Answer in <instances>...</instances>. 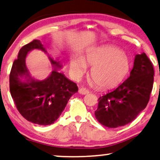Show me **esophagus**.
Wrapping results in <instances>:
<instances>
[{"mask_svg":"<svg viewBox=\"0 0 160 160\" xmlns=\"http://www.w3.org/2000/svg\"><path fill=\"white\" fill-rule=\"evenodd\" d=\"M78 92H79V93L81 95H86L89 93V90L85 89L84 88H79V90H78Z\"/></svg>","mask_w":160,"mask_h":160,"instance_id":"esophagus-1","label":"esophagus"}]
</instances>
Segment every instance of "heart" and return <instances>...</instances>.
<instances>
[{
  "instance_id": "obj_1",
  "label": "heart",
  "mask_w": 160,
  "mask_h": 160,
  "mask_svg": "<svg viewBox=\"0 0 160 160\" xmlns=\"http://www.w3.org/2000/svg\"><path fill=\"white\" fill-rule=\"evenodd\" d=\"M86 66L92 67L90 77L100 88L111 89L122 82L131 68L128 57L114 47H96L82 59L75 58L70 62L73 77L79 80L86 71Z\"/></svg>"
}]
</instances>
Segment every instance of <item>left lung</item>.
<instances>
[{
    "instance_id": "1",
    "label": "left lung",
    "mask_w": 160,
    "mask_h": 160,
    "mask_svg": "<svg viewBox=\"0 0 160 160\" xmlns=\"http://www.w3.org/2000/svg\"><path fill=\"white\" fill-rule=\"evenodd\" d=\"M154 68L144 52L137 54L130 76L115 90L98 98L95 116L108 128L128 124L146 108L154 82Z\"/></svg>"
}]
</instances>
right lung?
Wrapping results in <instances>:
<instances>
[{
    "mask_svg": "<svg viewBox=\"0 0 160 160\" xmlns=\"http://www.w3.org/2000/svg\"><path fill=\"white\" fill-rule=\"evenodd\" d=\"M34 49L47 54L42 42L37 39L20 49L11 70L10 92L23 118L36 124L51 125L59 117L69 99L78 92V88L76 83L58 72L57 69L62 68V65L49 55L54 67L50 75L43 80L32 78L26 65V57Z\"/></svg>",
    "mask_w": 160,
    "mask_h": 160,
    "instance_id": "1",
    "label": "right lung"
}]
</instances>
